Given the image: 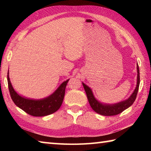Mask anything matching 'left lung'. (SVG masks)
Segmentation results:
<instances>
[{
    "instance_id": "left-lung-1",
    "label": "left lung",
    "mask_w": 151,
    "mask_h": 151,
    "mask_svg": "<svg viewBox=\"0 0 151 151\" xmlns=\"http://www.w3.org/2000/svg\"><path fill=\"white\" fill-rule=\"evenodd\" d=\"M137 85L134 91L132 92L131 95L126 100L122 101L119 103L114 104H107L103 103L97 100L94 96L93 91L88 86L85 85L84 83H83V87L86 92V96L88 101V103L90 104L91 108L93 109L94 111H95L96 113L103 116H114L121 113L122 111L131 106L136 99L138 91L140 85V73H139V68L138 64L137 65Z\"/></svg>"
}]
</instances>
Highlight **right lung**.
<instances>
[{"instance_id": "right-lung-1", "label": "right lung", "mask_w": 151, "mask_h": 151, "mask_svg": "<svg viewBox=\"0 0 151 151\" xmlns=\"http://www.w3.org/2000/svg\"><path fill=\"white\" fill-rule=\"evenodd\" d=\"M9 89L14 103L22 111L34 116H45L57 111L63 103L65 96V88L69 79L64 81L54 93L47 97L41 99L27 98L18 94L12 86L7 74Z\"/></svg>"}]
</instances>
